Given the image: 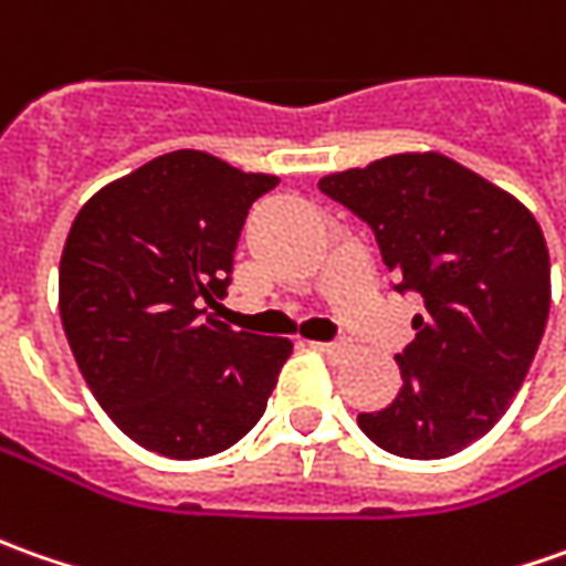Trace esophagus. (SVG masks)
Listing matches in <instances>:
<instances>
[{
    "label": "esophagus",
    "mask_w": 566,
    "mask_h": 566,
    "mask_svg": "<svg viewBox=\"0 0 566 566\" xmlns=\"http://www.w3.org/2000/svg\"><path fill=\"white\" fill-rule=\"evenodd\" d=\"M316 350H322L325 357H332V360H344L347 354H350V344L347 342H322L316 344Z\"/></svg>",
    "instance_id": "34e87169"
}]
</instances>
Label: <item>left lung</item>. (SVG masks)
Returning <instances> with one entry per match:
<instances>
[{
	"label": "left lung",
	"mask_w": 566,
	"mask_h": 566,
	"mask_svg": "<svg viewBox=\"0 0 566 566\" xmlns=\"http://www.w3.org/2000/svg\"><path fill=\"white\" fill-rule=\"evenodd\" d=\"M319 190L376 231L395 287L426 303L395 357L398 398L360 413V429L398 458L458 454L504 417L545 335L552 263L536 216L441 153L385 156Z\"/></svg>",
	"instance_id": "left-lung-1"
}]
</instances>
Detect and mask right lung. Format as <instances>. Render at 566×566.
Listing matches in <instances>:
<instances>
[{
  "label": "right lung",
  "instance_id": "1",
  "mask_svg": "<svg viewBox=\"0 0 566 566\" xmlns=\"http://www.w3.org/2000/svg\"><path fill=\"white\" fill-rule=\"evenodd\" d=\"M279 185L200 149H175L96 190L71 224L59 313L108 419L171 460L219 454L260 422L287 338L234 332L224 297L247 212Z\"/></svg>",
  "mask_w": 566,
  "mask_h": 566
}]
</instances>
